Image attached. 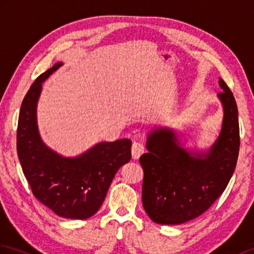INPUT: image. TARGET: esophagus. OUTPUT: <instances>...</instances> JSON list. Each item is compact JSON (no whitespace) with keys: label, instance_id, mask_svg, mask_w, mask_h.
<instances>
[{"label":"esophagus","instance_id":"esophagus-1","mask_svg":"<svg viewBox=\"0 0 254 254\" xmlns=\"http://www.w3.org/2000/svg\"><path fill=\"white\" fill-rule=\"evenodd\" d=\"M145 146L139 141H134L132 145V158L134 160H137L139 157L144 154Z\"/></svg>","mask_w":254,"mask_h":254}]
</instances>
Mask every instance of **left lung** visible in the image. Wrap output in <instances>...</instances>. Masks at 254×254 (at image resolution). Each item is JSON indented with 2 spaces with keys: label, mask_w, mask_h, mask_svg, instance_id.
<instances>
[{
  "label": "left lung",
  "mask_w": 254,
  "mask_h": 254,
  "mask_svg": "<svg viewBox=\"0 0 254 254\" xmlns=\"http://www.w3.org/2000/svg\"><path fill=\"white\" fill-rule=\"evenodd\" d=\"M223 107L219 136L205 150L187 148L179 133L157 127L147 135L148 150L139 158L144 170L141 199L158 224L179 225L207 211L225 190L239 154L238 109L232 91L220 78Z\"/></svg>",
  "instance_id": "obj_1"
}]
</instances>
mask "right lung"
I'll use <instances>...</instances> for the list:
<instances>
[{"instance_id":"right-lung-1","label":"right lung","mask_w":254,"mask_h":254,"mask_svg":"<svg viewBox=\"0 0 254 254\" xmlns=\"http://www.w3.org/2000/svg\"><path fill=\"white\" fill-rule=\"evenodd\" d=\"M62 66L58 62L39 75L23 98L17 154L35 198L58 216L86 220L102 207L117 171L131 160L132 141H100L75 157L58 154L44 143L38 127V102L43 82Z\"/></svg>"}]
</instances>
